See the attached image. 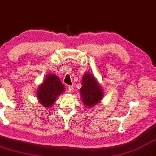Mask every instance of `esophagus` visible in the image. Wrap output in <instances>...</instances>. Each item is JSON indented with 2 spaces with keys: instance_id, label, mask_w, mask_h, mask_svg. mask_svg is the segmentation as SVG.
Here are the masks:
<instances>
[{
  "instance_id": "34e87169",
  "label": "esophagus",
  "mask_w": 156,
  "mask_h": 156,
  "mask_svg": "<svg viewBox=\"0 0 156 156\" xmlns=\"http://www.w3.org/2000/svg\"><path fill=\"white\" fill-rule=\"evenodd\" d=\"M73 88L72 86H68V87H67V91H68V93H71L73 91Z\"/></svg>"
}]
</instances>
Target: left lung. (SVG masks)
Returning <instances> with one entry per match:
<instances>
[{
	"label": "left lung",
	"mask_w": 156,
	"mask_h": 156,
	"mask_svg": "<svg viewBox=\"0 0 156 156\" xmlns=\"http://www.w3.org/2000/svg\"><path fill=\"white\" fill-rule=\"evenodd\" d=\"M82 87L80 89L83 103L86 107L96 105L102 100L103 90L93 75L86 73L82 78Z\"/></svg>",
	"instance_id": "1"
}]
</instances>
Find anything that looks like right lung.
<instances>
[{"mask_svg": "<svg viewBox=\"0 0 156 156\" xmlns=\"http://www.w3.org/2000/svg\"><path fill=\"white\" fill-rule=\"evenodd\" d=\"M65 89V86L62 83L59 77L49 73L45 78L44 81L37 88V99L45 108H50Z\"/></svg>", "mask_w": 156, "mask_h": 156, "instance_id": "add662e5", "label": "right lung"}]
</instances>
